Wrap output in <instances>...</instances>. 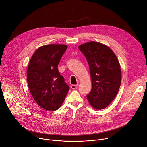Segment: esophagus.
I'll use <instances>...</instances> for the list:
<instances>
[{
	"instance_id": "esophagus-1",
	"label": "esophagus",
	"mask_w": 147,
	"mask_h": 147,
	"mask_svg": "<svg viewBox=\"0 0 147 147\" xmlns=\"http://www.w3.org/2000/svg\"><path fill=\"white\" fill-rule=\"evenodd\" d=\"M78 87V84H76V85H72L71 86V88L72 89H76V88H77Z\"/></svg>"
}]
</instances>
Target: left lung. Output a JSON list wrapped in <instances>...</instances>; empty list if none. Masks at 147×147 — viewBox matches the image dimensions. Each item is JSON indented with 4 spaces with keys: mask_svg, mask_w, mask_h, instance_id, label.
Masks as SVG:
<instances>
[{
    "mask_svg": "<svg viewBox=\"0 0 147 147\" xmlns=\"http://www.w3.org/2000/svg\"><path fill=\"white\" fill-rule=\"evenodd\" d=\"M79 49L89 64L92 82L87 99L94 109H104L115 98L121 86V71L118 58L109 47L99 42L83 44Z\"/></svg>",
    "mask_w": 147,
    "mask_h": 147,
    "instance_id": "left-lung-1",
    "label": "left lung"
}]
</instances>
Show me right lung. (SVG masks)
Returning a JSON list of instances; mask_svg holds the SVG:
<instances>
[{
  "label": "right lung",
  "mask_w": 147,
  "mask_h": 147,
  "mask_svg": "<svg viewBox=\"0 0 147 147\" xmlns=\"http://www.w3.org/2000/svg\"><path fill=\"white\" fill-rule=\"evenodd\" d=\"M67 46L49 44L38 48L29 61L27 82L36 103L47 111H56L63 104L70 87L58 65Z\"/></svg>",
  "instance_id": "right-lung-1"
}]
</instances>
